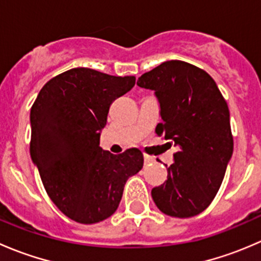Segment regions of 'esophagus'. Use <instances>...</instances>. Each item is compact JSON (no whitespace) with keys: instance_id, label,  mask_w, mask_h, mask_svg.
Listing matches in <instances>:
<instances>
[{"instance_id":"esophagus-1","label":"esophagus","mask_w":261,"mask_h":261,"mask_svg":"<svg viewBox=\"0 0 261 261\" xmlns=\"http://www.w3.org/2000/svg\"><path fill=\"white\" fill-rule=\"evenodd\" d=\"M144 162H145V164H150V163L155 162V158L151 156V155H144Z\"/></svg>"}]
</instances>
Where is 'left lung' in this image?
<instances>
[{
  "mask_svg": "<svg viewBox=\"0 0 261 261\" xmlns=\"http://www.w3.org/2000/svg\"><path fill=\"white\" fill-rule=\"evenodd\" d=\"M138 86L154 91L159 102L156 135L178 147L168 179L151 189L152 199L172 217L199 215L217 194L232 156L227 103L208 73L181 60L144 73Z\"/></svg>",
  "mask_w": 261,
  "mask_h": 261,
  "instance_id": "left-lung-1",
  "label": "left lung"
}]
</instances>
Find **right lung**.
<instances>
[{
    "label": "right lung",
    "mask_w": 261,
    "mask_h": 261,
    "mask_svg": "<svg viewBox=\"0 0 261 261\" xmlns=\"http://www.w3.org/2000/svg\"><path fill=\"white\" fill-rule=\"evenodd\" d=\"M134 86L133 75L73 68L50 80L31 107V160L50 199L75 222L114 215L126 181L143 168L136 147L114 155L99 146L110 106Z\"/></svg>",
    "instance_id": "add662e5"
}]
</instances>
